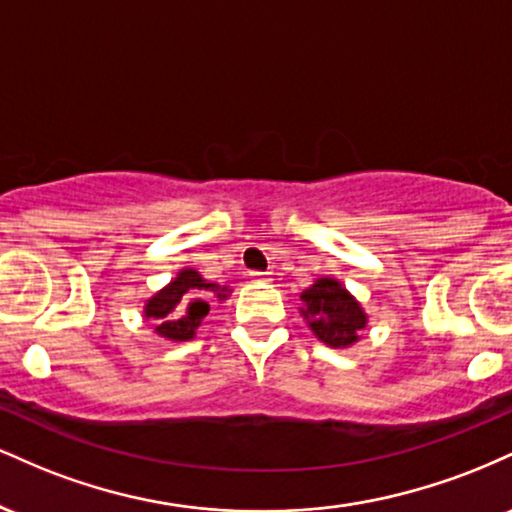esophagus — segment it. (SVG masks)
I'll use <instances>...</instances> for the list:
<instances>
[{"instance_id": "esophagus-1", "label": "esophagus", "mask_w": 512, "mask_h": 512, "mask_svg": "<svg viewBox=\"0 0 512 512\" xmlns=\"http://www.w3.org/2000/svg\"><path fill=\"white\" fill-rule=\"evenodd\" d=\"M248 279L250 281H269V274L267 272H248Z\"/></svg>"}]
</instances>
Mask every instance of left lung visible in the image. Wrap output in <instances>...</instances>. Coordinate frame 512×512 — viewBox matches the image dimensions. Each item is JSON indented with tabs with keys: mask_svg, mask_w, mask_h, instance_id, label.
<instances>
[{
	"mask_svg": "<svg viewBox=\"0 0 512 512\" xmlns=\"http://www.w3.org/2000/svg\"><path fill=\"white\" fill-rule=\"evenodd\" d=\"M301 315L310 332L332 349H349L361 339L368 313L339 279L320 276L301 293Z\"/></svg>",
	"mask_w": 512,
	"mask_h": 512,
	"instance_id": "8db88e82",
	"label": "left lung"
}]
</instances>
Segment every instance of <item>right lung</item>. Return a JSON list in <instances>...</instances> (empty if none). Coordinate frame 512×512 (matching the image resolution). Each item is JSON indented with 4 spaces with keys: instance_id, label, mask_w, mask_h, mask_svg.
Instances as JSON below:
<instances>
[{
    "instance_id": "obj_1",
    "label": "right lung",
    "mask_w": 512,
    "mask_h": 512,
    "mask_svg": "<svg viewBox=\"0 0 512 512\" xmlns=\"http://www.w3.org/2000/svg\"><path fill=\"white\" fill-rule=\"evenodd\" d=\"M233 289L211 284L197 269L182 267L161 291L146 298L144 317L154 322V334L168 342H190L209 313V301H226Z\"/></svg>"
}]
</instances>
